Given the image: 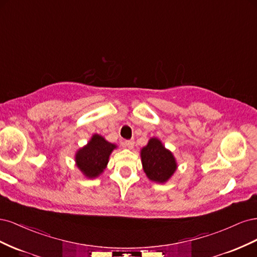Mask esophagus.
Returning <instances> with one entry per match:
<instances>
[{
	"instance_id": "obj_1",
	"label": "esophagus",
	"mask_w": 257,
	"mask_h": 257,
	"mask_svg": "<svg viewBox=\"0 0 257 257\" xmlns=\"http://www.w3.org/2000/svg\"><path fill=\"white\" fill-rule=\"evenodd\" d=\"M123 145H124V147L127 148V149H133L134 142H132V141H125V142L123 143Z\"/></svg>"
}]
</instances>
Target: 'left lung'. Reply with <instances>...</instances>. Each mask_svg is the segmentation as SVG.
<instances>
[{
	"instance_id": "left-lung-1",
	"label": "left lung",
	"mask_w": 257,
	"mask_h": 257,
	"mask_svg": "<svg viewBox=\"0 0 257 257\" xmlns=\"http://www.w3.org/2000/svg\"><path fill=\"white\" fill-rule=\"evenodd\" d=\"M144 172L151 181L167 182L177 169V162L173 153L163 146L157 137H152L141 151Z\"/></svg>"
}]
</instances>
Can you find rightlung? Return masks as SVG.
I'll return each instance as SVG.
<instances>
[{"instance_id": "1", "label": "right lung", "mask_w": 257, "mask_h": 257, "mask_svg": "<svg viewBox=\"0 0 257 257\" xmlns=\"http://www.w3.org/2000/svg\"><path fill=\"white\" fill-rule=\"evenodd\" d=\"M115 148L114 144L107 142L103 136L94 134L87 145L77 151L76 165L85 177L94 179L104 172Z\"/></svg>"}]
</instances>
